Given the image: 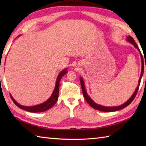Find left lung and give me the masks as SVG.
Listing matches in <instances>:
<instances>
[{"label": "left lung", "instance_id": "obj_1", "mask_svg": "<svg viewBox=\"0 0 146 146\" xmlns=\"http://www.w3.org/2000/svg\"><path fill=\"white\" fill-rule=\"evenodd\" d=\"M126 40L127 42H130L131 44H133V45L135 46V48L138 49V51H139V53H140V58H141L142 70H141V74H140L139 80H138V84L137 87V88H136L134 93H133L131 97L129 98V100H127L126 102H125V103H123V104L120 105V106H113V107H106V106H102V105L98 104L95 103L92 99H91L90 96L88 95L87 91H86V90L85 86H84V82L83 78L82 77H80V81L81 87H82V91L85 100H86V102H87L93 108L95 109V110H97L98 111H104V112H113V111H118L120 110H122V109L125 108L126 106H129L130 104L132 102V101L134 100L135 96H136V95H137V93L138 92V88H139L140 81H141L143 73H144V59H143V56L142 55V53H141V52H140V51L139 48H138L137 44L135 43L134 39H133L131 37V36L129 35V36H126ZM145 68H146V64H145Z\"/></svg>", "mask_w": 146, "mask_h": 146}]
</instances>
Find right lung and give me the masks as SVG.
<instances>
[{
  "mask_svg": "<svg viewBox=\"0 0 146 146\" xmlns=\"http://www.w3.org/2000/svg\"><path fill=\"white\" fill-rule=\"evenodd\" d=\"M67 68L64 69L63 70H62L60 73L58 74L57 76V78H56V84H55V87L54 90L53 91L52 94H51V97H49L48 100L45 102L40 104L33 106H22L17 102V101L14 99L13 97H12V95L10 94V97L11 98L13 102L15 103L17 106H18L19 108L22 109V110H24L27 111L29 112H32V113H39V112H44L48 110L49 109H50L52 106L55 104L56 101L58 100V93H59V84H60V81L62 76L65 75V74L67 73Z\"/></svg>",
  "mask_w": 146,
  "mask_h": 146,
  "instance_id": "right-lung-1",
  "label": "right lung"
}]
</instances>
